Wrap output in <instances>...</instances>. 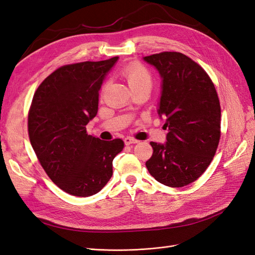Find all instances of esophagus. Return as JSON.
I'll return each mask as SVG.
<instances>
[{"label": "esophagus", "mask_w": 255, "mask_h": 255, "mask_svg": "<svg viewBox=\"0 0 255 255\" xmlns=\"http://www.w3.org/2000/svg\"><path fill=\"white\" fill-rule=\"evenodd\" d=\"M138 142H139V140L135 139V138H133V137L128 136V137L125 138V143L126 144H132V143H138Z\"/></svg>", "instance_id": "1"}]
</instances>
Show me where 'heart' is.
<instances>
[{"label":"heart","mask_w":255,"mask_h":255,"mask_svg":"<svg viewBox=\"0 0 255 255\" xmlns=\"http://www.w3.org/2000/svg\"><path fill=\"white\" fill-rule=\"evenodd\" d=\"M122 75L130 89L139 86H151V75L146 69L138 64H130L122 71Z\"/></svg>","instance_id":"1"}]
</instances>
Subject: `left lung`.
<instances>
[{"mask_svg": "<svg viewBox=\"0 0 255 255\" xmlns=\"http://www.w3.org/2000/svg\"><path fill=\"white\" fill-rule=\"evenodd\" d=\"M161 79L157 114L168 129L165 143L151 141L145 166L157 182L183 187L210 166L220 139V103L210 76L179 52L143 57Z\"/></svg>", "mask_w": 255, "mask_h": 255, "instance_id": "left-lung-1", "label": "left lung"}]
</instances>
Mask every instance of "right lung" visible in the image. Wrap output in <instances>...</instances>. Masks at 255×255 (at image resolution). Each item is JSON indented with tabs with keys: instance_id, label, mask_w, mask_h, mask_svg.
<instances>
[{
	"instance_id": "obj_1",
	"label": "right lung",
	"mask_w": 255,
	"mask_h": 255,
	"mask_svg": "<svg viewBox=\"0 0 255 255\" xmlns=\"http://www.w3.org/2000/svg\"><path fill=\"white\" fill-rule=\"evenodd\" d=\"M118 56L58 68L36 90L28 135L39 163L54 184L76 197L101 190L113 175L119 138L101 140L86 126L98 113L99 91Z\"/></svg>"
}]
</instances>
